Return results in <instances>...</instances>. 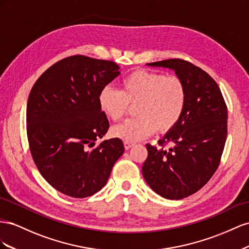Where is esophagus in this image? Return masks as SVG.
I'll list each match as a JSON object with an SVG mask.
<instances>
[{"label": "esophagus", "mask_w": 249, "mask_h": 249, "mask_svg": "<svg viewBox=\"0 0 249 249\" xmlns=\"http://www.w3.org/2000/svg\"><path fill=\"white\" fill-rule=\"evenodd\" d=\"M134 146V144H132V143H130V142H124V147H125V149L126 150H129L130 148H132Z\"/></svg>", "instance_id": "obj_1"}]
</instances>
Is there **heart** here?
I'll list each match as a JSON object with an SVG mask.
<instances>
[{
	"label": "heart",
	"instance_id": "obj_1",
	"mask_svg": "<svg viewBox=\"0 0 249 249\" xmlns=\"http://www.w3.org/2000/svg\"><path fill=\"white\" fill-rule=\"evenodd\" d=\"M120 90L105 87L98 96L101 110L110 120H122L136 105L137 118L111 129L113 137L138 142L158 130L165 133L178 123L186 104V89L178 77L138 70L124 77Z\"/></svg>",
	"mask_w": 249,
	"mask_h": 249
}]
</instances>
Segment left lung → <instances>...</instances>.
<instances>
[{
    "instance_id": "8db88e82",
    "label": "left lung",
    "mask_w": 249,
    "mask_h": 249,
    "mask_svg": "<svg viewBox=\"0 0 249 249\" xmlns=\"http://www.w3.org/2000/svg\"><path fill=\"white\" fill-rule=\"evenodd\" d=\"M173 70L186 89V104L174 128L147 144L142 172L156 194L171 200L196 193L214 175L227 136V107L218 84L203 70L173 58L147 63ZM168 143L172 147L166 148Z\"/></svg>"
}]
</instances>
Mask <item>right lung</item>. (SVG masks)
Segmentation results:
<instances>
[{"label":"right lung","instance_id":"1","mask_svg":"<svg viewBox=\"0 0 249 249\" xmlns=\"http://www.w3.org/2000/svg\"><path fill=\"white\" fill-rule=\"evenodd\" d=\"M119 69L113 61L74 55L54 63L32 87L26 113L30 152L42 177L62 194L97 193L124 152L118 138L95 147L109 127L98 96Z\"/></svg>","mask_w":249,"mask_h":249}]
</instances>
